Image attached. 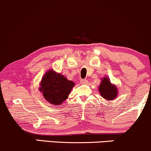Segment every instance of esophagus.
<instances>
[{
  "label": "esophagus",
  "mask_w": 151,
  "mask_h": 151,
  "mask_svg": "<svg viewBox=\"0 0 151 151\" xmlns=\"http://www.w3.org/2000/svg\"><path fill=\"white\" fill-rule=\"evenodd\" d=\"M87 83H88V81H87V79H82V80L80 81L81 84H87Z\"/></svg>",
  "instance_id": "esophagus-1"
}]
</instances>
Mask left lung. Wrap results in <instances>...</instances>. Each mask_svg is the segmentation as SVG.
<instances>
[{
	"mask_svg": "<svg viewBox=\"0 0 151 151\" xmlns=\"http://www.w3.org/2000/svg\"><path fill=\"white\" fill-rule=\"evenodd\" d=\"M98 87V90L101 97L107 101H112L118 96V89L115 84L111 83L110 78L103 77Z\"/></svg>",
	"mask_w": 151,
	"mask_h": 151,
	"instance_id": "left-lung-1",
	"label": "left lung"
}]
</instances>
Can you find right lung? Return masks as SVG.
Returning a JSON list of instances; mask_svg holds the SVG:
<instances>
[{"mask_svg": "<svg viewBox=\"0 0 151 151\" xmlns=\"http://www.w3.org/2000/svg\"><path fill=\"white\" fill-rule=\"evenodd\" d=\"M39 85V89L44 99L51 105L58 106L68 98L75 84L51 69L43 76Z\"/></svg>", "mask_w": 151, "mask_h": 151, "instance_id": "right-lung-1", "label": "right lung"}]
</instances>
